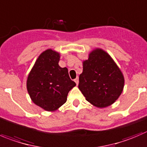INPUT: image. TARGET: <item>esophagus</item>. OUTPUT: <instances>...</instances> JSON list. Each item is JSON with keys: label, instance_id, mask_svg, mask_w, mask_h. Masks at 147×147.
<instances>
[{"label": "esophagus", "instance_id": "obj_1", "mask_svg": "<svg viewBox=\"0 0 147 147\" xmlns=\"http://www.w3.org/2000/svg\"><path fill=\"white\" fill-rule=\"evenodd\" d=\"M75 83H76L77 85H78V83H79V79H78V78H75Z\"/></svg>", "mask_w": 147, "mask_h": 147}]
</instances>
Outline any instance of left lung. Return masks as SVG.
Segmentation results:
<instances>
[{
  "instance_id": "8db88e82",
  "label": "left lung",
  "mask_w": 147,
  "mask_h": 147,
  "mask_svg": "<svg viewBox=\"0 0 147 147\" xmlns=\"http://www.w3.org/2000/svg\"><path fill=\"white\" fill-rule=\"evenodd\" d=\"M125 78L121 69L110 55L96 48L83 61V72L78 88L86 99L94 107L105 108L112 105L123 90Z\"/></svg>"
}]
</instances>
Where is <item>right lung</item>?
<instances>
[{"mask_svg": "<svg viewBox=\"0 0 147 147\" xmlns=\"http://www.w3.org/2000/svg\"><path fill=\"white\" fill-rule=\"evenodd\" d=\"M60 53L51 49L42 51L27 80V92L32 102L45 111L54 112L67 101L76 84L69 78L67 67L59 65Z\"/></svg>", "mask_w": 147, "mask_h": 147, "instance_id": "right-lung-1", "label": "right lung"}]
</instances>
